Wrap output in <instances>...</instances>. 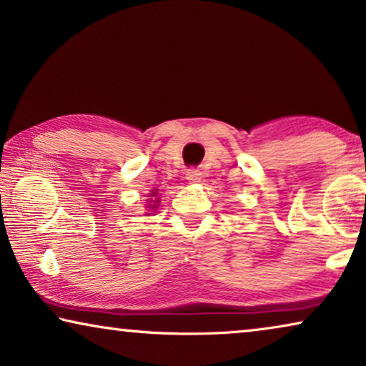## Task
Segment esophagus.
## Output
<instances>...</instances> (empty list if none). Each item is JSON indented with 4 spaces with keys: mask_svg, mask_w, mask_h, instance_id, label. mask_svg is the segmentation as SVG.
Here are the masks:
<instances>
[{
    "mask_svg": "<svg viewBox=\"0 0 366 366\" xmlns=\"http://www.w3.org/2000/svg\"><path fill=\"white\" fill-rule=\"evenodd\" d=\"M187 179L189 183L202 182V172H199V169H197V168H189L187 172Z\"/></svg>",
    "mask_w": 366,
    "mask_h": 366,
    "instance_id": "1",
    "label": "esophagus"
}]
</instances>
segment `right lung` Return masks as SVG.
Here are the masks:
<instances>
[{
  "label": "right lung",
  "mask_w": 366,
  "mask_h": 366,
  "mask_svg": "<svg viewBox=\"0 0 366 366\" xmlns=\"http://www.w3.org/2000/svg\"><path fill=\"white\" fill-rule=\"evenodd\" d=\"M154 194H157V193H153V197H154Z\"/></svg>",
  "instance_id": "obj_1"
}]
</instances>
